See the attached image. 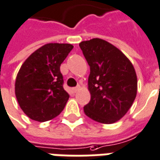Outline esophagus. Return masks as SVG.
Returning <instances> with one entry per match:
<instances>
[{"mask_svg": "<svg viewBox=\"0 0 160 160\" xmlns=\"http://www.w3.org/2000/svg\"><path fill=\"white\" fill-rule=\"evenodd\" d=\"M79 89H80V86L78 85V86H77V87H75V88H72V89H71V90H72V92L73 93H76Z\"/></svg>", "mask_w": 160, "mask_h": 160, "instance_id": "esophagus-1", "label": "esophagus"}]
</instances>
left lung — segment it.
Returning a JSON list of instances; mask_svg holds the SVG:
<instances>
[{"instance_id":"1","label":"left lung","mask_w":160,"mask_h":160,"mask_svg":"<svg viewBox=\"0 0 160 160\" xmlns=\"http://www.w3.org/2000/svg\"><path fill=\"white\" fill-rule=\"evenodd\" d=\"M90 67L88 88L90 101L84 114L94 121L112 124L122 119L132 105L137 94L133 65L112 44L92 38L79 44Z\"/></svg>"}]
</instances>
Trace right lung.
<instances>
[{"label": "right lung", "instance_id": "1", "mask_svg": "<svg viewBox=\"0 0 160 160\" xmlns=\"http://www.w3.org/2000/svg\"><path fill=\"white\" fill-rule=\"evenodd\" d=\"M73 48L71 44L49 43L26 59L15 80V96L28 117L43 122L57 117L69 99L63 88L60 65Z\"/></svg>", "mask_w": 160, "mask_h": 160}]
</instances>
